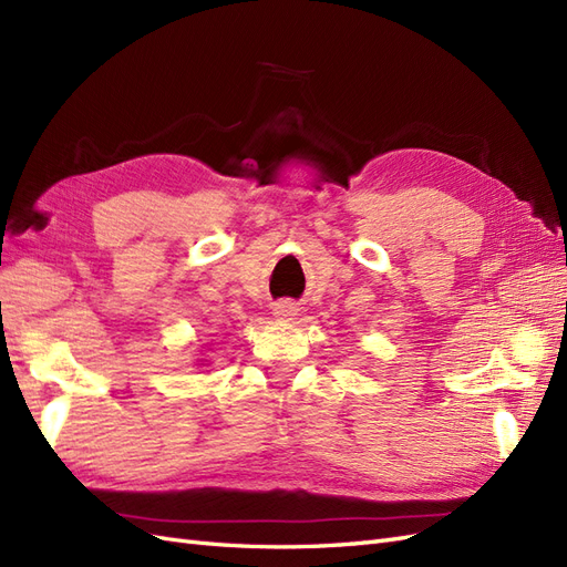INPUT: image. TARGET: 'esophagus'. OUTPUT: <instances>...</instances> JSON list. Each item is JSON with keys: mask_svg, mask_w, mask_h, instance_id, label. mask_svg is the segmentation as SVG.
<instances>
[{"mask_svg": "<svg viewBox=\"0 0 567 567\" xmlns=\"http://www.w3.org/2000/svg\"><path fill=\"white\" fill-rule=\"evenodd\" d=\"M296 315H298V310H296L293 302L281 300V302L274 305V317H279L284 321H290V319H296Z\"/></svg>", "mask_w": 567, "mask_h": 567, "instance_id": "obj_1", "label": "esophagus"}]
</instances>
